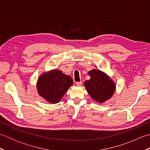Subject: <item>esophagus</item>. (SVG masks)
<instances>
[{
	"label": "esophagus",
	"instance_id": "1",
	"mask_svg": "<svg viewBox=\"0 0 150 150\" xmlns=\"http://www.w3.org/2000/svg\"><path fill=\"white\" fill-rule=\"evenodd\" d=\"M82 84V82H76V85L77 86H81Z\"/></svg>",
	"mask_w": 150,
	"mask_h": 150
}]
</instances>
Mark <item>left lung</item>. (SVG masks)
<instances>
[{
  "instance_id": "left-lung-1",
  "label": "left lung",
  "mask_w": 150,
  "mask_h": 150,
  "mask_svg": "<svg viewBox=\"0 0 150 150\" xmlns=\"http://www.w3.org/2000/svg\"><path fill=\"white\" fill-rule=\"evenodd\" d=\"M90 80L84 82V86L93 99L104 103L113 97L116 90V84L106 73L93 69L88 71Z\"/></svg>"
}]
</instances>
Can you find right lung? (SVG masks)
Segmentation results:
<instances>
[{
	"mask_svg": "<svg viewBox=\"0 0 150 150\" xmlns=\"http://www.w3.org/2000/svg\"><path fill=\"white\" fill-rule=\"evenodd\" d=\"M73 84L71 77L61 70L54 69L41 74L37 82L38 94L52 104L60 102Z\"/></svg>",
	"mask_w": 150,
	"mask_h": 150,
	"instance_id": "1",
	"label": "right lung"
}]
</instances>
